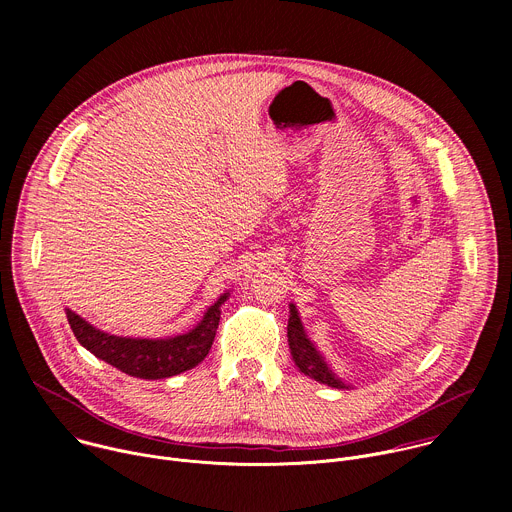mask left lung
<instances>
[{"label":"left lung","instance_id":"8db88e82","mask_svg":"<svg viewBox=\"0 0 512 512\" xmlns=\"http://www.w3.org/2000/svg\"><path fill=\"white\" fill-rule=\"evenodd\" d=\"M287 342H289V350H291V358H294L296 367L308 375L310 379L324 383L328 387L334 389H348L346 383H342L332 369L328 367V362L324 360V356L316 350L314 342L308 338V334L304 332L300 314L296 310L294 304H289V322H287Z\"/></svg>","mask_w":512,"mask_h":512}]
</instances>
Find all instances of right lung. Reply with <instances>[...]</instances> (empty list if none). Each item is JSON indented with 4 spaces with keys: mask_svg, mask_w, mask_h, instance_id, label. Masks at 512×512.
<instances>
[{
    "mask_svg": "<svg viewBox=\"0 0 512 512\" xmlns=\"http://www.w3.org/2000/svg\"><path fill=\"white\" fill-rule=\"evenodd\" d=\"M227 298L229 294L218 298L196 328L172 338H127L107 334L72 310H66V318L77 340L97 358L109 362L125 375L156 381L190 371L206 358L218 320H221V306Z\"/></svg>",
    "mask_w": 512,
    "mask_h": 512,
    "instance_id": "obj_1",
    "label": "right lung"
}]
</instances>
